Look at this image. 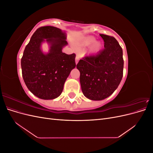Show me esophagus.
Instances as JSON below:
<instances>
[{"label":"esophagus","mask_w":153,"mask_h":153,"mask_svg":"<svg viewBox=\"0 0 153 153\" xmlns=\"http://www.w3.org/2000/svg\"><path fill=\"white\" fill-rule=\"evenodd\" d=\"M79 60H80V57L78 56V55H76V58H75V63H76V64H78V61H79Z\"/></svg>","instance_id":"esophagus-1"}]
</instances>
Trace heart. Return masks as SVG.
<instances>
[{"label":"heart","mask_w":153,"mask_h":153,"mask_svg":"<svg viewBox=\"0 0 153 153\" xmlns=\"http://www.w3.org/2000/svg\"><path fill=\"white\" fill-rule=\"evenodd\" d=\"M94 41H95V39L94 38H88L80 42V45L83 46V47H86V46L91 45V43L94 42ZM100 43L98 42H95L89 48V52H96V51H98L100 49Z\"/></svg>","instance_id":"obj_1"}]
</instances>
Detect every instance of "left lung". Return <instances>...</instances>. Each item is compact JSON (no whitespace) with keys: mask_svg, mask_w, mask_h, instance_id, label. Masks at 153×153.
Segmentation results:
<instances>
[{"mask_svg":"<svg viewBox=\"0 0 153 153\" xmlns=\"http://www.w3.org/2000/svg\"><path fill=\"white\" fill-rule=\"evenodd\" d=\"M105 48L80 60L76 68L80 73L83 94L91 100L108 98L117 89L123 75V50L114 37L100 34Z\"/></svg>","mask_w":153,"mask_h":153,"instance_id":"left-lung-1","label":"left lung"}]
</instances>
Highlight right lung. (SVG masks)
Instances as JSON below:
<instances>
[{"label":"right lung","mask_w":153,"mask_h":153,"mask_svg":"<svg viewBox=\"0 0 153 153\" xmlns=\"http://www.w3.org/2000/svg\"><path fill=\"white\" fill-rule=\"evenodd\" d=\"M47 42L48 53L41 45ZM68 45L66 33L57 27L37 29L26 46L21 59L22 76L32 94L43 100H53L61 94L64 84L76 66L75 53L68 55L62 48Z\"/></svg>","instance_id":"obj_1"}]
</instances>
